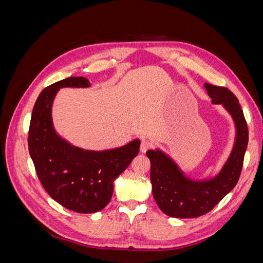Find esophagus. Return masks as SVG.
I'll use <instances>...</instances> for the list:
<instances>
[{"instance_id": "esophagus-1", "label": "esophagus", "mask_w": 263, "mask_h": 263, "mask_svg": "<svg viewBox=\"0 0 263 263\" xmlns=\"http://www.w3.org/2000/svg\"><path fill=\"white\" fill-rule=\"evenodd\" d=\"M151 148V142L147 139L141 140V144H140V151L141 153H146L149 149Z\"/></svg>"}]
</instances>
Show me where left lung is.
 <instances>
[{"mask_svg": "<svg viewBox=\"0 0 263 263\" xmlns=\"http://www.w3.org/2000/svg\"><path fill=\"white\" fill-rule=\"evenodd\" d=\"M205 89L214 104H222L232 114L237 127L236 144L218 176L209 181L190 180L160 150L147 151L154 197L171 217L193 218L211 212L235 187L242 170L249 132L239 102L227 87L205 83Z\"/></svg>", "mask_w": 263, "mask_h": 263, "instance_id": "left-lung-1", "label": "left lung"}]
</instances>
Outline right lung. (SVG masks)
I'll list each match as a JSON object with an SVG mask.
<instances>
[{
  "mask_svg": "<svg viewBox=\"0 0 263 263\" xmlns=\"http://www.w3.org/2000/svg\"><path fill=\"white\" fill-rule=\"evenodd\" d=\"M83 77H70L42 91L31 113L28 149L39 181L63 208L87 214L103 210L113 195V182L139 153L140 140L106 151L71 146L55 134L51 105L60 87H86Z\"/></svg>",
  "mask_w": 263,
  "mask_h": 263,
  "instance_id": "1",
  "label": "right lung"
}]
</instances>
